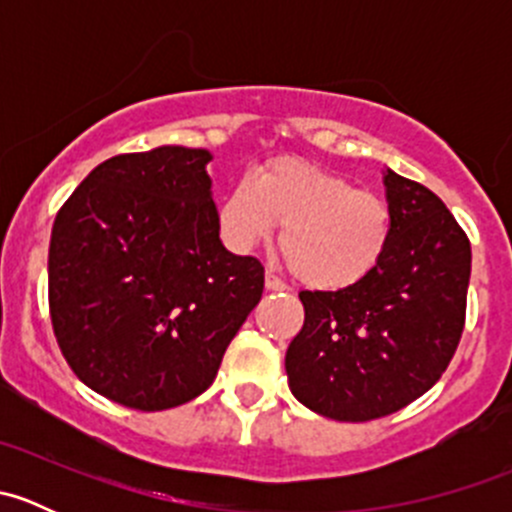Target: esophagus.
Instances as JSON below:
<instances>
[{"instance_id":"obj_1","label":"esophagus","mask_w":512,"mask_h":512,"mask_svg":"<svg viewBox=\"0 0 512 512\" xmlns=\"http://www.w3.org/2000/svg\"><path fill=\"white\" fill-rule=\"evenodd\" d=\"M265 287L270 289V292H282V289H287L285 280H280V277H277L272 270L265 272Z\"/></svg>"}]
</instances>
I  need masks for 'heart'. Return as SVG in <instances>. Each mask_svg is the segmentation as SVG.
I'll return each instance as SVG.
<instances>
[{"mask_svg":"<svg viewBox=\"0 0 512 512\" xmlns=\"http://www.w3.org/2000/svg\"><path fill=\"white\" fill-rule=\"evenodd\" d=\"M218 225L235 252L255 250L282 225L289 270L322 292L364 282L391 240V210L381 195L299 158H280L255 180H237L220 203Z\"/></svg>","mask_w":512,"mask_h":512,"instance_id":"obj_1","label":"heart"}]
</instances>
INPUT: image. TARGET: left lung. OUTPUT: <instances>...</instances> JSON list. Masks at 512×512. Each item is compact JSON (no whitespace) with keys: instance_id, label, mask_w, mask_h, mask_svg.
Segmentation results:
<instances>
[{"instance_id":"left-lung-1","label":"left lung","mask_w":512,"mask_h":512,"mask_svg":"<svg viewBox=\"0 0 512 512\" xmlns=\"http://www.w3.org/2000/svg\"><path fill=\"white\" fill-rule=\"evenodd\" d=\"M391 240L356 287L299 292L304 327L289 344V389L334 421H374L426 394L466 327L471 242L436 193L386 170Z\"/></svg>"}]
</instances>
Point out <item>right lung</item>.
Instances as JSON below:
<instances>
[{
    "label": "right lung",
    "mask_w": 512,
    "mask_h": 512,
    "mask_svg": "<svg viewBox=\"0 0 512 512\" xmlns=\"http://www.w3.org/2000/svg\"><path fill=\"white\" fill-rule=\"evenodd\" d=\"M203 148L96 165L56 213L49 314L66 364L136 411L188 404L215 381L257 307L265 267L220 242Z\"/></svg>",
    "instance_id": "obj_1"
}]
</instances>
